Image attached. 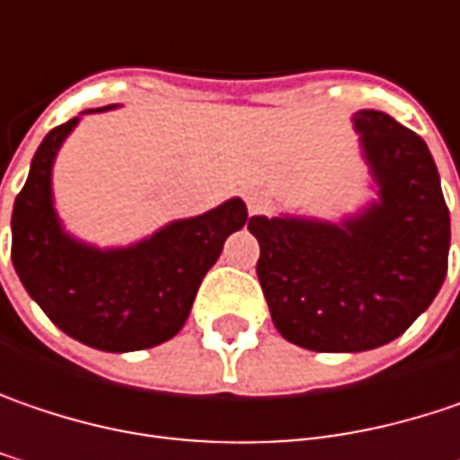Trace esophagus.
Wrapping results in <instances>:
<instances>
[{"label":"esophagus","mask_w":460,"mask_h":460,"mask_svg":"<svg viewBox=\"0 0 460 460\" xmlns=\"http://www.w3.org/2000/svg\"><path fill=\"white\" fill-rule=\"evenodd\" d=\"M262 205H265V195H262V192H252V195L247 198V208H250V213H257Z\"/></svg>","instance_id":"esophagus-1"}]
</instances>
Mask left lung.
I'll return each mask as SVG.
<instances>
[{
    "label": "left lung",
    "instance_id": "obj_1",
    "mask_svg": "<svg viewBox=\"0 0 460 460\" xmlns=\"http://www.w3.org/2000/svg\"><path fill=\"white\" fill-rule=\"evenodd\" d=\"M380 203L343 226L250 218L257 279L279 333L310 351H367L398 338L447 273L450 213L427 143L383 111L354 117Z\"/></svg>",
    "mask_w": 460,
    "mask_h": 460
}]
</instances>
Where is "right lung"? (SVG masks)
Here are the masks:
<instances>
[{
    "label": "right lung",
    "mask_w": 460,
    "mask_h": 460,
    "mask_svg": "<svg viewBox=\"0 0 460 460\" xmlns=\"http://www.w3.org/2000/svg\"><path fill=\"white\" fill-rule=\"evenodd\" d=\"M77 124L54 127L14 198L13 265L49 320L101 351H137L174 338L226 236L247 224L239 198L176 221L148 242L98 252L62 234L51 208V164Z\"/></svg>",
    "instance_id": "right-lung-1"
}]
</instances>
